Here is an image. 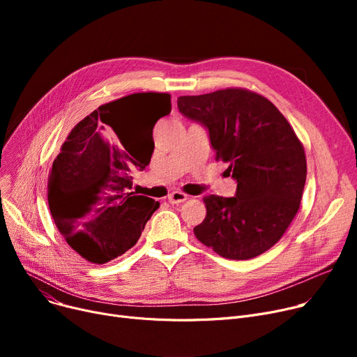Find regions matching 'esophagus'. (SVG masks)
I'll use <instances>...</instances> for the list:
<instances>
[{"label": "esophagus", "mask_w": 357, "mask_h": 357, "mask_svg": "<svg viewBox=\"0 0 357 357\" xmlns=\"http://www.w3.org/2000/svg\"><path fill=\"white\" fill-rule=\"evenodd\" d=\"M186 199H188V195L181 192V191H174V192H171V194L167 195V201L171 202V204H181V202H183Z\"/></svg>", "instance_id": "34e87169"}]
</instances>
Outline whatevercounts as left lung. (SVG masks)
<instances>
[{
  "mask_svg": "<svg viewBox=\"0 0 357 357\" xmlns=\"http://www.w3.org/2000/svg\"><path fill=\"white\" fill-rule=\"evenodd\" d=\"M185 117L208 128L215 160L230 163L236 197H204L195 237L217 255L246 260L280 240L299 210L307 178L304 146L268 98L226 88L178 98Z\"/></svg>",
  "mask_w": 357,
  "mask_h": 357,
  "instance_id": "obj_1",
  "label": "left lung"
}]
</instances>
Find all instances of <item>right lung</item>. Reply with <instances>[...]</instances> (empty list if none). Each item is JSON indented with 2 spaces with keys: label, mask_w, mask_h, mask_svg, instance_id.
I'll return each instance as SVG.
<instances>
[{
  "label": "right lung",
  "mask_w": 357,
  "mask_h": 357,
  "mask_svg": "<svg viewBox=\"0 0 357 357\" xmlns=\"http://www.w3.org/2000/svg\"><path fill=\"white\" fill-rule=\"evenodd\" d=\"M172 109L166 92H139L100 105L68 135L47 178L52 218L68 245L102 265L133 248L159 202L131 191L150 163L146 126ZM153 140V139H152Z\"/></svg>",
  "instance_id": "1"
}]
</instances>
